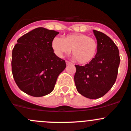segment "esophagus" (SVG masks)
Masks as SVG:
<instances>
[{"mask_svg": "<svg viewBox=\"0 0 131 131\" xmlns=\"http://www.w3.org/2000/svg\"><path fill=\"white\" fill-rule=\"evenodd\" d=\"M66 63L67 66H68V65H71V63L70 62H69V61H66Z\"/></svg>", "mask_w": 131, "mask_h": 131, "instance_id": "1", "label": "esophagus"}]
</instances>
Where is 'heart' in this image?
<instances>
[{
	"instance_id": "b5f03b06",
	"label": "heart",
	"mask_w": 131,
	"mask_h": 131,
	"mask_svg": "<svg viewBox=\"0 0 131 131\" xmlns=\"http://www.w3.org/2000/svg\"><path fill=\"white\" fill-rule=\"evenodd\" d=\"M52 48L58 57L71 52L77 62L80 64L89 63L94 60L97 52V43L85 34H70L62 37H55L52 41Z\"/></svg>"
}]
</instances>
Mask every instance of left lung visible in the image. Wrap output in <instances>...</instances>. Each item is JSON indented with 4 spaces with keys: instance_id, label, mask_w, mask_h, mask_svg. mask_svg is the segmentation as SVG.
<instances>
[{
    "instance_id": "8db88e82",
    "label": "left lung",
    "mask_w": 131,
    "mask_h": 131,
    "mask_svg": "<svg viewBox=\"0 0 131 131\" xmlns=\"http://www.w3.org/2000/svg\"><path fill=\"white\" fill-rule=\"evenodd\" d=\"M97 42L94 60L84 66L75 65V86L79 93L89 99L105 95L113 86L120 63L119 52L114 42L108 36L93 30Z\"/></svg>"
}]
</instances>
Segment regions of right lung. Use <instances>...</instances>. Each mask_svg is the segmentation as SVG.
<instances>
[{
  "mask_svg": "<svg viewBox=\"0 0 131 131\" xmlns=\"http://www.w3.org/2000/svg\"><path fill=\"white\" fill-rule=\"evenodd\" d=\"M58 34L39 27L17 41L12 51V71L15 83L26 94L42 97L52 92L58 77L66 67L51 45Z\"/></svg>",
  "mask_w": 131,
  "mask_h": 131,
  "instance_id": "obj_1",
  "label": "right lung"
}]
</instances>
